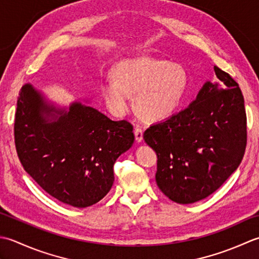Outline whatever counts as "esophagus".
Here are the masks:
<instances>
[{
    "label": "esophagus",
    "instance_id": "34e87169",
    "mask_svg": "<svg viewBox=\"0 0 259 259\" xmlns=\"http://www.w3.org/2000/svg\"><path fill=\"white\" fill-rule=\"evenodd\" d=\"M134 134H135V140L136 142H142V140H143V130L140 128V127H136L134 130Z\"/></svg>",
    "mask_w": 259,
    "mask_h": 259
}]
</instances>
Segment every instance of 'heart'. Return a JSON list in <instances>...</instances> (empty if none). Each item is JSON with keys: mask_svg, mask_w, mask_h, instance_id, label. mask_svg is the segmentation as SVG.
Segmentation results:
<instances>
[{"mask_svg": "<svg viewBox=\"0 0 259 259\" xmlns=\"http://www.w3.org/2000/svg\"><path fill=\"white\" fill-rule=\"evenodd\" d=\"M112 75L113 80L102 83V94L108 109L117 116L128 112L134 95V108L142 118L162 120L180 108L188 91L186 68L151 57L120 61Z\"/></svg>", "mask_w": 259, "mask_h": 259, "instance_id": "heart-1", "label": "heart"}]
</instances>
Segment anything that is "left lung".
<instances>
[{
  "mask_svg": "<svg viewBox=\"0 0 259 259\" xmlns=\"http://www.w3.org/2000/svg\"><path fill=\"white\" fill-rule=\"evenodd\" d=\"M197 99L144 134L155 151L157 187L172 201L197 202L213 193L238 167L247 145V116L238 83L214 67Z\"/></svg>",
  "mask_w": 259,
  "mask_h": 259,
  "instance_id": "1",
  "label": "left lung"
}]
</instances>
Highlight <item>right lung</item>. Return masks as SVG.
I'll list each match as a JSON object with an SVG mask.
<instances>
[{
  "instance_id": "right-lung-1",
  "label": "right lung",
  "mask_w": 259,
  "mask_h": 259,
  "mask_svg": "<svg viewBox=\"0 0 259 259\" xmlns=\"http://www.w3.org/2000/svg\"><path fill=\"white\" fill-rule=\"evenodd\" d=\"M61 116L49 122L44 115ZM134 142L133 125L109 119L97 109L72 104L69 112L45 103L31 85L20 91L14 143L21 164L60 202L86 208L100 201L114 182L117 157Z\"/></svg>"
}]
</instances>
